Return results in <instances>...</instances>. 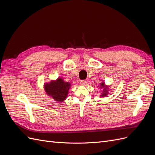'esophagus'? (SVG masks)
<instances>
[{
    "instance_id": "1",
    "label": "esophagus",
    "mask_w": 155,
    "mask_h": 155,
    "mask_svg": "<svg viewBox=\"0 0 155 155\" xmlns=\"http://www.w3.org/2000/svg\"><path fill=\"white\" fill-rule=\"evenodd\" d=\"M87 83V81L86 80H82V81H80V84H81V85H83V86L86 85Z\"/></svg>"
}]
</instances>
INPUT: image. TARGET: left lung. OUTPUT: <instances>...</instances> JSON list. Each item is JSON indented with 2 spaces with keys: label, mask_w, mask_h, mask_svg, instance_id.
I'll return each instance as SVG.
<instances>
[{
  "label": "left lung",
  "mask_w": 155,
  "mask_h": 155,
  "mask_svg": "<svg viewBox=\"0 0 155 155\" xmlns=\"http://www.w3.org/2000/svg\"><path fill=\"white\" fill-rule=\"evenodd\" d=\"M100 88H103V91L102 92L100 96L101 97H105L107 96L108 94H109V86L106 85L105 84V82L103 81L100 83Z\"/></svg>",
  "instance_id": "1"
}]
</instances>
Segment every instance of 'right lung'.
<instances>
[{"label":"right lung","mask_w":155,"mask_h":155,"mask_svg":"<svg viewBox=\"0 0 155 155\" xmlns=\"http://www.w3.org/2000/svg\"><path fill=\"white\" fill-rule=\"evenodd\" d=\"M70 87L71 84L64 81L62 78H58L55 80L52 79L44 84V89L46 94L58 102H63L67 99Z\"/></svg>","instance_id":"right-lung-1"}]
</instances>
